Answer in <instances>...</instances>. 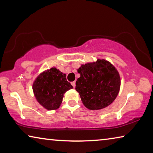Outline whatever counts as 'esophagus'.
Returning <instances> with one entry per match:
<instances>
[{
	"instance_id": "esophagus-1",
	"label": "esophagus",
	"mask_w": 153,
	"mask_h": 153,
	"mask_svg": "<svg viewBox=\"0 0 153 153\" xmlns=\"http://www.w3.org/2000/svg\"><path fill=\"white\" fill-rule=\"evenodd\" d=\"M71 85H72V86H73L74 88L76 87V82H71Z\"/></svg>"
}]
</instances>
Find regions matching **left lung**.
<instances>
[{"label": "left lung", "instance_id": "obj_1", "mask_svg": "<svg viewBox=\"0 0 153 153\" xmlns=\"http://www.w3.org/2000/svg\"><path fill=\"white\" fill-rule=\"evenodd\" d=\"M80 77L76 90L85 107L90 110L104 108L111 105L120 91L121 80L117 69L104 59L82 65L77 69Z\"/></svg>", "mask_w": 153, "mask_h": 153}]
</instances>
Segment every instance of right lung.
Instances as JSON below:
<instances>
[{
    "label": "right lung",
    "instance_id": "right-lung-1",
    "mask_svg": "<svg viewBox=\"0 0 153 153\" xmlns=\"http://www.w3.org/2000/svg\"><path fill=\"white\" fill-rule=\"evenodd\" d=\"M71 88L73 86L67 81L66 75L55 67L41 74L33 84V91L38 102L48 110L58 108L63 94Z\"/></svg>",
    "mask_w": 153,
    "mask_h": 153
}]
</instances>
